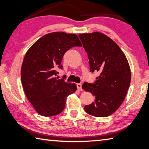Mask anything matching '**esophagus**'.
<instances>
[{
	"mask_svg": "<svg viewBox=\"0 0 149 149\" xmlns=\"http://www.w3.org/2000/svg\"><path fill=\"white\" fill-rule=\"evenodd\" d=\"M76 85H77V88L78 90L80 91H81L83 90L82 89V87H81V84H77Z\"/></svg>",
	"mask_w": 149,
	"mask_h": 149,
	"instance_id": "esophagus-1",
	"label": "esophagus"
}]
</instances>
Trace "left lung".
Segmentation results:
<instances>
[{"mask_svg":"<svg viewBox=\"0 0 149 149\" xmlns=\"http://www.w3.org/2000/svg\"><path fill=\"white\" fill-rule=\"evenodd\" d=\"M78 36L87 54L90 71L100 74L93 84L82 85L95 98L84 109L93 116H108L118 109L127 95L131 81L129 63L118 45L104 34L94 32Z\"/></svg>","mask_w":149,"mask_h":149,"instance_id":"left-lung-1","label":"left lung"}]
</instances>
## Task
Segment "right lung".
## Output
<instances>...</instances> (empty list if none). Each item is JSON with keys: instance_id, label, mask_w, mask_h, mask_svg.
I'll return each instance as SVG.
<instances>
[{"instance_id": "add662e5", "label": "right lung", "mask_w": 149, "mask_h": 149, "mask_svg": "<svg viewBox=\"0 0 149 149\" xmlns=\"http://www.w3.org/2000/svg\"><path fill=\"white\" fill-rule=\"evenodd\" d=\"M81 46L76 35L54 32L41 37L27 50L22 63V84L27 99L40 115L59 114L68 96L76 91L75 84L56 77V70L62 69L61 62L68 50Z\"/></svg>"}]
</instances>
